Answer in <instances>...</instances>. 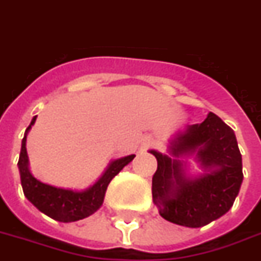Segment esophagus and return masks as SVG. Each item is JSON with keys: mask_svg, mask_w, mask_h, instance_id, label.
I'll use <instances>...</instances> for the list:
<instances>
[{"mask_svg": "<svg viewBox=\"0 0 261 261\" xmlns=\"http://www.w3.org/2000/svg\"><path fill=\"white\" fill-rule=\"evenodd\" d=\"M152 144H155V140H154V138H152V136H144L142 146L146 148V147H150V146H152Z\"/></svg>", "mask_w": 261, "mask_h": 261, "instance_id": "obj_1", "label": "esophagus"}]
</instances>
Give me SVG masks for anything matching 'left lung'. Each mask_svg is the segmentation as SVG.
<instances>
[{
    "label": "left lung",
    "instance_id": "left-lung-1",
    "mask_svg": "<svg viewBox=\"0 0 261 261\" xmlns=\"http://www.w3.org/2000/svg\"><path fill=\"white\" fill-rule=\"evenodd\" d=\"M150 152L158 162L152 201L165 220L198 228L230 211L244 179L242 156L234 130L216 114L176 133L169 154ZM187 158H194L204 173L190 175Z\"/></svg>",
    "mask_w": 261,
    "mask_h": 261
}]
</instances>
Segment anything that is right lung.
Instances as JSON below:
<instances>
[{
	"label": "right lung",
	"mask_w": 261,
	"mask_h": 261,
	"mask_svg": "<svg viewBox=\"0 0 261 261\" xmlns=\"http://www.w3.org/2000/svg\"><path fill=\"white\" fill-rule=\"evenodd\" d=\"M37 115L31 119V123L24 132V138L21 140L20 156H19V172H20V181L23 187L24 197L34 205L40 212L49 216L54 220L62 223H71V221L82 220L91 216L103 205L106 190L113 177L135 158V154L121 156L113 160L103 172V175L96 180L95 183L88 189L77 191L71 189H60L50 184L42 183L35 179L29 168V155H27L26 142L27 135L31 126L34 125Z\"/></svg>",
	"instance_id": "1"
}]
</instances>
